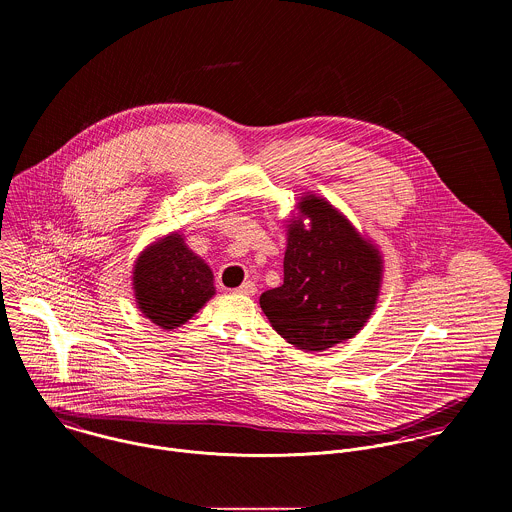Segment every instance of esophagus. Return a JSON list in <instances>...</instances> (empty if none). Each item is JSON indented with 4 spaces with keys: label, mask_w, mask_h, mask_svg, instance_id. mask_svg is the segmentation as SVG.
<instances>
[{
    "label": "esophagus",
    "mask_w": 512,
    "mask_h": 512,
    "mask_svg": "<svg viewBox=\"0 0 512 512\" xmlns=\"http://www.w3.org/2000/svg\"><path fill=\"white\" fill-rule=\"evenodd\" d=\"M236 293H242V295H254L256 293V284L254 282H244L238 290H236Z\"/></svg>",
    "instance_id": "obj_1"
}]
</instances>
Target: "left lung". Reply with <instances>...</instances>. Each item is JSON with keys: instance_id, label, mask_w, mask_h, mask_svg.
Listing matches in <instances>:
<instances>
[{"instance_id": "obj_1", "label": "left lung", "mask_w": 512, "mask_h": 512, "mask_svg": "<svg viewBox=\"0 0 512 512\" xmlns=\"http://www.w3.org/2000/svg\"><path fill=\"white\" fill-rule=\"evenodd\" d=\"M297 211L288 220L284 284L262 293L260 307L290 345L319 353L365 327L380 293L382 256L325 199L305 195Z\"/></svg>"}]
</instances>
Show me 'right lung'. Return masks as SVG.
Listing matches in <instances>:
<instances>
[{
    "instance_id": "obj_1",
    "label": "right lung",
    "mask_w": 512,
    "mask_h": 512,
    "mask_svg": "<svg viewBox=\"0 0 512 512\" xmlns=\"http://www.w3.org/2000/svg\"><path fill=\"white\" fill-rule=\"evenodd\" d=\"M132 280L140 311L161 329L181 327L215 295L211 268L187 248L179 232L147 246Z\"/></svg>"
}]
</instances>
